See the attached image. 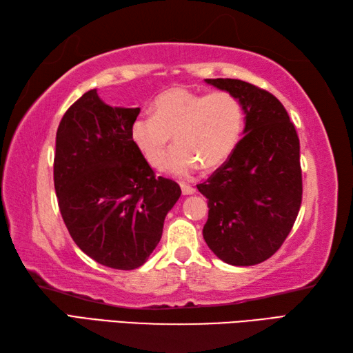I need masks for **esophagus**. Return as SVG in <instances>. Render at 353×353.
<instances>
[{
  "label": "esophagus",
  "mask_w": 353,
  "mask_h": 353,
  "mask_svg": "<svg viewBox=\"0 0 353 353\" xmlns=\"http://www.w3.org/2000/svg\"><path fill=\"white\" fill-rule=\"evenodd\" d=\"M181 188H182L183 196H192V194L196 192V188H194L192 185H188V183H185V182H181Z\"/></svg>",
  "instance_id": "34e87169"
}]
</instances>
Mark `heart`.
<instances>
[{"instance_id":"1","label":"heart","mask_w":353,"mask_h":353,"mask_svg":"<svg viewBox=\"0 0 353 353\" xmlns=\"http://www.w3.org/2000/svg\"><path fill=\"white\" fill-rule=\"evenodd\" d=\"M243 127V106L232 94L176 86L156 97L153 115L133 118L130 139L152 167H159L174 133L177 144L163 168L185 177L201 165L215 168L226 162L241 139Z\"/></svg>"}]
</instances>
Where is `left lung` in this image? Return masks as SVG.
Segmentation results:
<instances>
[{
  "instance_id": "1",
  "label": "left lung",
  "mask_w": 353,
  "mask_h": 353,
  "mask_svg": "<svg viewBox=\"0 0 353 353\" xmlns=\"http://www.w3.org/2000/svg\"><path fill=\"white\" fill-rule=\"evenodd\" d=\"M241 103L243 139L197 190L208 199L203 238L230 265L264 262L277 252L302 203L301 144L274 95L236 79H205Z\"/></svg>"
}]
</instances>
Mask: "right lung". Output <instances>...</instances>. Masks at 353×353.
<instances>
[{
	"instance_id": "obj_1",
	"label": "right lung",
	"mask_w": 353,
	"mask_h": 353,
	"mask_svg": "<svg viewBox=\"0 0 353 353\" xmlns=\"http://www.w3.org/2000/svg\"><path fill=\"white\" fill-rule=\"evenodd\" d=\"M139 108H114L91 89L66 110L56 134L54 188L71 238L89 258L134 270L159 244L181 186L154 177L130 139Z\"/></svg>"
}]
</instances>
